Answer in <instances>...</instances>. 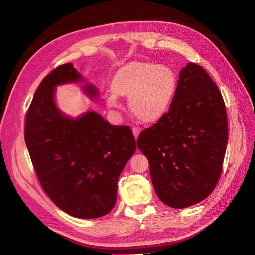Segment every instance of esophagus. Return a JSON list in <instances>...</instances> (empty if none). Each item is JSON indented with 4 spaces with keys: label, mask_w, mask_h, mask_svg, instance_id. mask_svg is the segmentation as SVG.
I'll use <instances>...</instances> for the list:
<instances>
[{
    "label": "esophagus",
    "mask_w": 255,
    "mask_h": 255,
    "mask_svg": "<svg viewBox=\"0 0 255 255\" xmlns=\"http://www.w3.org/2000/svg\"><path fill=\"white\" fill-rule=\"evenodd\" d=\"M132 129H133V134H134L135 138L137 139L138 135H139V133H140V128H139V127H133Z\"/></svg>",
    "instance_id": "34e87169"
}]
</instances>
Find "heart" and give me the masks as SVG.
I'll return each mask as SVG.
<instances>
[{
  "mask_svg": "<svg viewBox=\"0 0 255 255\" xmlns=\"http://www.w3.org/2000/svg\"><path fill=\"white\" fill-rule=\"evenodd\" d=\"M112 90L128 98L132 113L143 121L159 118L170 105L176 89V75L167 65L132 63L121 68L112 80ZM106 103L118 107L117 96L110 94Z\"/></svg>",
  "mask_w": 255,
  "mask_h": 255,
  "instance_id": "heart-1",
  "label": "heart"
}]
</instances>
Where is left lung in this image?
Segmentation results:
<instances>
[{
  "label": "left lung",
  "instance_id": "left-lung-1",
  "mask_svg": "<svg viewBox=\"0 0 255 255\" xmlns=\"http://www.w3.org/2000/svg\"><path fill=\"white\" fill-rule=\"evenodd\" d=\"M228 144V117L217 85L189 63L180 71L169 111L138 136L161 202L174 208L203 201L217 185Z\"/></svg>",
  "mask_w": 255,
  "mask_h": 255
}]
</instances>
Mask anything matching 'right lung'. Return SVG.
I'll return each instance as SVG.
<instances>
[{
  "instance_id": "add662e5",
  "label": "right lung",
  "mask_w": 255,
  "mask_h": 255,
  "mask_svg": "<svg viewBox=\"0 0 255 255\" xmlns=\"http://www.w3.org/2000/svg\"><path fill=\"white\" fill-rule=\"evenodd\" d=\"M82 81L71 63L45 76L26 113L24 139L45 194L67 214L91 219L114 207L119 175L136 141L128 126H113L96 112L74 119L57 109L55 87ZM83 88L98 95L92 85Z\"/></svg>"
}]
</instances>
